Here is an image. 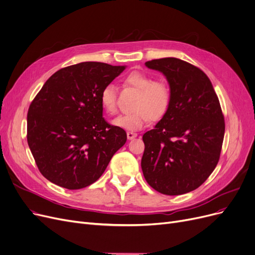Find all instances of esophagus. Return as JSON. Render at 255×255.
Segmentation results:
<instances>
[{
  "instance_id": "obj_1",
  "label": "esophagus",
  "mask_w": 255,
  "mask_h": 255,
  "mask_svg": "<svg viewBox=\"0 0 255 255\" xmlns=\"http://www.w3.org/2000/svg\"><path fill=\"white\" fill-rule=\"evenodd\" d=\"M136 136H137V133H135V132H133V131H127V138L128 139H133Z\"/></svg>"
}]
</instances>
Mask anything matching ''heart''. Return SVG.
Masks as SVG:
<instances>
[{"label":"heart","instance_id":"heart-1","mask_svg":"<svg viewBox=\"0 0 255 255\" xmlns=\"http://www.w3.org/2000/svg\"><path fill=\"white\" fill-rule=\"evenodd\" d=\"M125 83L138 93L132 104L133 110L115 119V126L126 130H139L146 127L151 120H160L167 114L171 104V88L167 82L152 80L149 75L134 71L127 75ZM100 103L106 114L114 116L118 113V92L114 84H106L102 88Z\"/></svg>","mask_w":255,"mask_h":255}]
</instances>
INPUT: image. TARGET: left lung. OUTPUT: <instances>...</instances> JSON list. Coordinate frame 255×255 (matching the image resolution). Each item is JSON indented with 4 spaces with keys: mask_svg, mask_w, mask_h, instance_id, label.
I'll list each match as a JSON object with an SVG mask.
<instances>
[{
    "mask_svg": "<svg viewBox=\"0 0 255 255\" xmlns=\"http://www.w3.org/2000/svg\"><path fill=\"white\" fill-rule=\"evenodd\" d=\"M170 84L171 104L154 129L142 135L143 177L163 195L198 189L220 159L225 122L218 96L206 74L184 60L147 61Z\"/></svg>",
    "mask_w": 255,
    "mask_h": 255,
    "instance_id": "8db88e82",
    "label": "left lung"
}]
</instances>
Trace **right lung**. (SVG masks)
Returning a JSON list of instances; mask_svg holds the SVG:
<instances>
[{
  "label": "right lung",
  "instance_id": "add662e5",
  "mask_svg": "<svg viewBox=\"0 0 255 255\" xmlns=\"http://www.w3.org/2000/svg\"><path fill=\"white\" fill-rule=\"evenodd\" d=\"M125 70L87 61L60 69L30 104L27 140L43 177L68 190L100 178L124 146V129L109 125L100 103L102 88Z\"/></svg>",
  "mask_w": 255,
  "mask_h": 255
}]
</instances>
